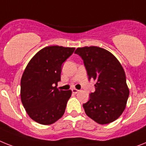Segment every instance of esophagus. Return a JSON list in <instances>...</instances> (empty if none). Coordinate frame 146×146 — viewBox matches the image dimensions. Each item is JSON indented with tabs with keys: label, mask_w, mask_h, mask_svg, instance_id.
Here are the masks:
<instances>
[{
	"label": "esophagus",
	"mask_w": 146,
	"mask_h": 146,
	"mask_svg": "<svg viewBox=\"0 0 146 146\" xmlns=\"http://www.w3.org/2000/svg\"><path fill=\"white\" fill-rule=\"evenodd\" d=\"M72 93H74V94H77L78 92H79V90H77V89H72Z\"/></svg>",
	"instance_id": "34e87169"
}]
</instances>
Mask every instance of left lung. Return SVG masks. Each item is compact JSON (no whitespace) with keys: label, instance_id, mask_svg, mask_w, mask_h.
Segmentation results:
<instances>
[{"label":"left lung","instance_id":"obj_1","mask_svg":"<svg viewBox=\"0 0 146 146\" xmlns=\"http://www.w3.org/2000/svg\"><path fill=\"white\" fill-rule=\"evenodd\" d=\"M89 80H96V91L83 104L85 113L101 125L116 120L125 109L129 90L123 68L110 52L96 46L78 48Z\"/></svg>","mask_w":146,"mask_h":146}]
</instances>
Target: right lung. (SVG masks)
<instances>
[{
  "instance_id": "obj_1",
  "label": "right lung",
  "mask_w": 146,
  "mask_h": 146,
  "mask_svg": "<svg viewBox=\"0 0 146 146\" xmlns=\"http://www.w3.org/2000/svg\"><path fill=\"white\" fill-rule=\"evenodd\" d=\"M74 48L48 46L31 60L21 80V99L29 116L42 125H50L62 117L71 90H59L61 66Z\"/></svg>"
}]
</instances>
